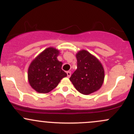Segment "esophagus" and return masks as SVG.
<instances>
[{"instance_id": "esophagus-1", "label": "esophagus", "mask_w": 134, "mask_h": 134, "mask_svg": "<svg viewBox=\"0 0 134 134\" xmlns=\"http://www.w3.org/2000/svg\"><path fill=\"white\" fill-rule=\"evenodd\" d=\"M67 77H68V78H69V77L71 76V72H70V71H67Z\"/></svg>"}]
</instances>
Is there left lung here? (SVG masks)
Returning a JSON list of instances; mask_svg holds the SVG:
<instances>
[{"mask_svg": "<svg viewBox=\"0 0 134 134\" xmlns=\"http://www.w3.org/2000/svg\"><path fill=\"white\" fill-rule=\"evenodd\" d=\"M77 69L70 80L76 90L83 94H90L99 90L104 79V70L100 61L85 50L76 54Z\"/></svg>", "mask_w": 134, "mask_h": 134, "instance_id": "8db88e82", "label": "left lung"}]
</instances>
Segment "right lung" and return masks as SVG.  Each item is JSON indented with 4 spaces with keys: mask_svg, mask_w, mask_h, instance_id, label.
<instances>
[{
    "mask_svg": "<svg viewBox=\"0 0 134 134\" xmlns=\"http://www.w3.org/2000/svg\"><path fill=\"white\" fill-rule=\"evenodd\" d=\"M59 54L58 50L49 47L39 54L30 65L28 82L37 92H50L58 85L62 78L67 76L66 72L62 69L63 63L57 59Z\"/></svg>",
    "mask_w": 134,
    "mask_h": 134,
    "instance_id": "1",
    "label": "right lung"
}]
</instances>
